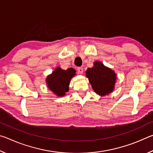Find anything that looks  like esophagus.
Masks as SVG:
<instances>
[{
    "instance_id": "34e87169",
    "label": "esophagus",
    "mask_w": 153,
    "mask_h": 153,
    "mask_svg": "<svg viewBox=\"0 0 153 153\" xmlns=\"http://www.w3.org/2000/svg\"><path fill=\"white\" fill-rule=\"evenodd\" d=\"M77 71H78L79 74H83V72H84V69H83L82 67H78V68H77Z\"/></svg>"
}]
</instances>
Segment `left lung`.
<instances>
[{"label":"left lung","mask_w":153,"mask_h":153,"mask_svg":"<svg viewBox=\"0 0 153 153\" xmlns=\"http://www.w3.org/2000/svg\"><path fill=\"white\" fill-rule=\"evenodd\" d=\"M86 76L94 92L101 97L109 94L115 88V72L99 61H94L93 67L87 69Z\"/></svg>","instance_id":"left-lung-1"}]
</instances>
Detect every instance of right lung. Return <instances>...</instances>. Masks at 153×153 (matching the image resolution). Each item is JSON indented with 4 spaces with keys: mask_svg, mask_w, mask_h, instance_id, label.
I'll return each mask as SVG.
<instances>
[{
    "mask_svg": "<svg viewBox=\"0 0 153 153\" xmlns=\"http://www.w3.org/2000/svg\"><path fill=\"white\" fill-rule=\"evenodd\" d=\"M76 72L73 68L64 70L60 67H56L46 78L48 88L57 97H64L66 95V92L69 91V83L72 77L76 76Z\"/></svg>",
    "mask_w": 153,
    "mask_h": 153,
    "instance_id": "add662e5",
    "label": "right lung"
}]
</instances>
